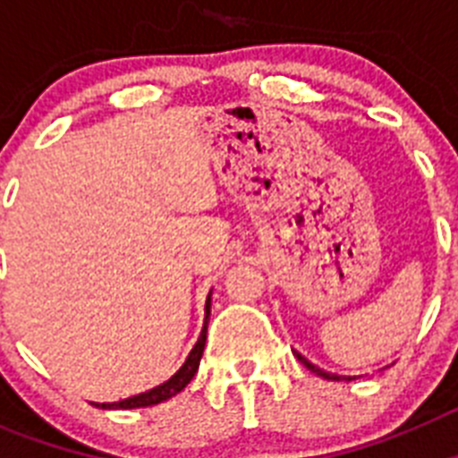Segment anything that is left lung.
Instances as JSON below:
<instances>
[{"instance_id": "1", "label": "left lung", "mask_w": 458, "mask_h": 458, "mask_svg": "<svg viewBox=\"0 0 458 458\" xmlns=\"http://www.w3.org/2000/svg\"><path fill=\"white\" fill-rule=\"evenodd\" d=\"M295 355H298V353H295ZM298 360H301V362H302V365H305V367H307V369H310V371H314V374H317V376H321V378H326V380H353V376H349V378H346V376H337V374H327V371L318 369V367H317V365H311L310 360H305V358H302V355H298Z\"/></svg>"}]
</instances>
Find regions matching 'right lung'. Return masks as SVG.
I'll use <instances>...</instances> for the list:
<instances>
[{"label": "right lung", "mask_w": 458, "mask_h": 458, "mask_svg": "<svg viewBox=\"0 0 458 458\" xmlns=\"http://www.w3.org/2000/svg\"><path fill=\"white\" fill-rule=\"evenodd\" d=\"M208 314H210V298H206V318H204V327H201V335L194 344V349L190 351L188 360L183 362L176 374L172 376L169 380H165L163 386L153 387L148 392H141V394L131 396V399H123V402H114V403H96L98 408H107V411H128V408H147V406H156V403H163L172 396L179 394L185 386H188L190 380L194 378L197 369H199V360L201 353H204V344H206V330H208Z\"/></svg>", "instance_id": "right-lung-1"}]
</instances>
